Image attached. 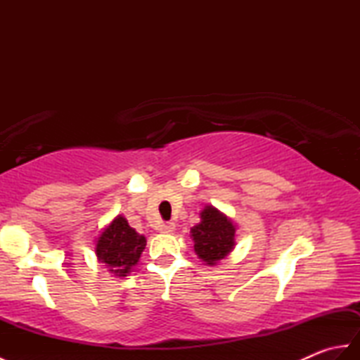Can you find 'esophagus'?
<instances>
[{
  "label": "esophagus",
  "instance_id": "1",
  "mask_svg": "<svg viewBox=\"0 0 360 360\" xmlns=\"http://www.w3.org/2000/svg\"><path fill=\"white\" fill-rule=\"evenodd\" d=\"M160 233H173L174 232V224L173 223H162L159 226Z\"/></svg>",
  "mask_w": 360,
  "mask_h": 360
}]
</instances>
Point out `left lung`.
Listing matches in <instances>:
<instances>
[{
	"instance_id": "left-lung-1",
	"label": "left lung",
	"mask_w": 360,
	"mask_h": 360,
	"mask_svg": "<svg viewBox=\"0 0 360 360\" xmlns=\"http://www.w3.org/2000/svg\"><path fill=\"white\" fill-rule=\"evenodd\" d=\"M200 218V223L190 229L195 254L204 264L217 266L235 249L236 226L213 205H205Z\"/></svg>"
}]
</instances>
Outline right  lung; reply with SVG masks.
Returning <instances> with one entry per match:
<instances>
[{"mask_svg":"<svg viewBox=\"0 0 360 360\" xmlns=\"http://www.w3.org/2000/svg\"><path fill=\"white\" fill-rule=\"evenodd\" d=\"M147 246L145 236L129 227L128 221L117 215L96 240V255L114 277L124 278L139 262L142 252Z\"/></svg>","mask_w":360,"mask_h":360,"instance_id":"right-lung-1","label":"right lung"}]
</instances>
